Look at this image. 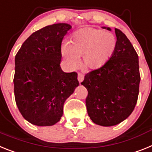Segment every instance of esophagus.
Here are the masks:
<instances>
[{
	"mask_svg": "<svg viewBox=\"0 0 152 152\" xmlns=\"http://www.w3.org/2000/svg\"><path fill=\"white\" fill-rule=\"evenodd\" d=\"M83 80H84L83 75L81 74V73H79V74H78V81H79V83H81L83 81Z\"/></svg>",
	"mask_w": 152,
	"mask_h": 152,
	"instance_id": "esophagus-1",
	"label": "esophagus"
}]
</instances>
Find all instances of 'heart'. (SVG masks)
I'll use <instances>...</instances> for the list:
<instances>
[{
  "label": "heart",
  "instance_id": "heart-1",
  "mask_svg": "<svg viewBox=\"0 0 152 152\" xmlns=\"http://www.w3.org/2000/svg\"><path fill=\"white\" fill-rule=\"evenodd\" d=\"M117 41L113 34L99 29L84 27L72 34L69 43L62 47L64 63L69 69L82 64L88 70H98L113 56Z\"/></svg>",
  "mask_w": 152,
  "mask_h": 152
}]
</instances>
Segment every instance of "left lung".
Returning <instances> with one entry per match:
<instances>
[{"mask_svg": "<svg viewBox=\"0 0 152 152\" xmlns=\"http://www.w3.org/2000/svg\"><path fill=\"white\" fill-rule=\"evenodd\" d=\"M115 32L117 45L113 56L103 67L87 73L81 83L88 90L86 105L91 120L105 127L118 125L132 114L141 80L136 51L121 30L115 28Z\"/></svg>", "mask_w": 152, "mask_h": 152, "instance_id": "left-lung-1", "label": "left lung"}]
</instances>
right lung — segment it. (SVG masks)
Instances as JSON below:
<instances>
[{"label": "right lung", "instance_id": "obj_1", "mask_svg": "<svg viewBox=\"0 0 152 152\" xmlns=\"http://www.w3.org/2000/svg\"><path fill=\"white\" fill-rule=\"evenodd\" d=\"M71 25H48L27 38L15 56L14 96L20 113L30 123L58 122L66 100L79 86L77 73L60 67L61 43Z\"/></svg>", "mask_w": 152, "mask_h": 152}]
</instances>
